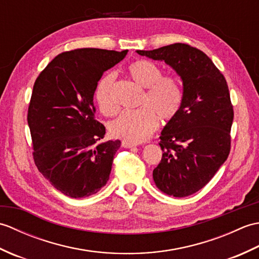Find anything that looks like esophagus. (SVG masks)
I'll list each match as a JSON object with an SVG mask.
<instances>
[{
	"mask_svg": "<svg viewBox=\"0 0 259 259\" xmlns=\"http://www.w3.org/2000/svg\"><path fill=\"white\" fill-rule=\"evenodd\" d=\"M121 145H122V147H124V148H135L136 147V145L135 144H133V142H129V141H122L121 142Z\"/></svg>",
	"mask_w": 259,
	"mask_h": 259,
	"instance_id": "esophagus-1",
	"label": "esophagus"
}]
</instances>
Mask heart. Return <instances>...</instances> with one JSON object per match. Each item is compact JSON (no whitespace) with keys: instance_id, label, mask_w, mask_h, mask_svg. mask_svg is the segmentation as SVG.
<instances>
[{"instance_id":"b5f03b06","label":"heart","mask_w":259,"mask_h":259,"mask_svg":"<svg viewBox=\"0 0 259 259\" xmlns=\"http://www.w3.org/2000/svg\"><path fill=\"white\" fill-rule=\"evenodd\" d=\"M128 73L137 84L144 88L140 109L125 110L109 122L113 137L129 142H141L155 133L159 118L168 121L178 114L183 103V89L174 75H162L161 68L148 60H137L128 67ZM115 75L107 73L99 81L95 98L103 114L118 110L114 96Z\"/></svg>"}]
</instances>
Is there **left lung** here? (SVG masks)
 <instances>
[{
  "label": "left lung",
  "mask_w": 259,
  "mask_h": 259,
  "mask_svg": "<svg viewBox=\"0 0 259 259\" xmlns=\"http://www.w3.org/2000/svg\"><path fill=\"white\" fill-rule=\"evenodd\" d=\"M137 53L164 61L183 80V103L161 131L162 158L152 176L164 194L190 196L229 155L234 109L226 79L205 53L185 43Z\"/></svg>",
  "instance_id": "1"
}]
</instances>
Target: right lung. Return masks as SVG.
Segmentation results:
<instances>
[{
    "label": "right lung",
    "mask_w": 259,
    "mask_h": 259,
    "mask_svg": "<svg viewBox=\"0 0 259 259\" xmlns=\"http://www.w3.org/2000/svg\"><path fill=\"white\" fill-rule=\"evenodd\" d=\"M128 50L83 48L63 52L38 74L27 111L35 166L54 188L71 198L95 195L107 184L120 140L99 141L93 95L104 71Z\"/></svg>",
    "instance_id": "obj_1"
}]
</instances>
